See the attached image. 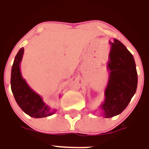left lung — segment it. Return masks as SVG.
<instances>
[{"mask_svg":"<svg viewBox=\"0 0 149 149\" xmlns=\"http://www.w3.org/2000/svg\"><path fill=\"white\" fill-rule=\"evenodd\" d=\"M109 54L110 71L104 101L100 108L103 116L113 117L124 111L131 102L137 87V73L134 57L125 45L113 39Z\"/></svg>","mask_w":149,"mask_h":149,"instance_id":"left-lung-1","label":"left lung"}]
</instances>
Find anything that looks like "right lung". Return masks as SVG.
<instances>
[{
	"label": "right lung",
	"instance_id": "obj_1",
	"mask_svg": "<svg viewBox=\"0 0 149 149\" xmlns=\"http://www.w3.org/2000/svg\"><path fill=\"white\" fill-rule=\"evenodd\" d=\"M24 49H20L13 62L11 72V89L16 102L24 112L34 118L46 117L54 113L55 110L50 111L38 94L34 92L21 76L20 64Z\"/></svg>",
	"mask_w": 149,
	"mask_h": 149
}]
</instances>
